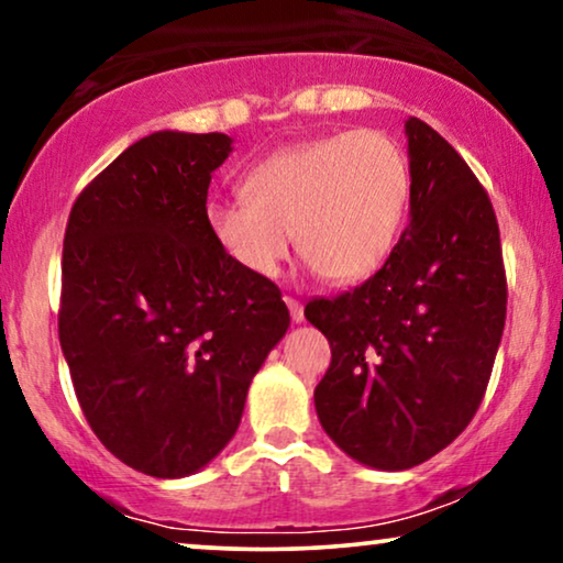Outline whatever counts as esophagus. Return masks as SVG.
<instances>
[{
    "instance_id": "esophagus-1",
    "label": "esophagus",
    "mask_w": 563,
    "mask_h": 563,
    "mask_svg": "<svg viewBox=\"0 0 563 563\" xmlns=\"http://www.w3.org/2000/svg\"><path fill=\"white\" fill-rule=\"evenodd\" d=\"M284 302H287V307H289L291 320H295V322H302L305 320V310H302V302H299V299L284 297Z\"/></svg>"
}]
</instances>
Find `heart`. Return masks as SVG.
I'll list each match as a JSON object with an SVG mask.
<instances>
[{"mask_svg":"<svg viewBox=\"0 0 563 563\" xmlns=\"http://www.w3.org/2000/svg\"><path fill=\"white\" fill-rule=\"evenodd\" d=\"M243 195L207 207L214 243L235 266L276 279L299 241L325 279L351 284L395 249L410 205V164L387 133L345 130L258 161Z\"/></svg>","mask_w":563,"mask_h":563,"instance_id":"heart-1","label":"heart"}]
</instances>
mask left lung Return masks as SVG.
I'll return each instance as SVG.
<instances>
[{
    "label": "left lung",
    "mask_w": 563,
    "mask_h": 563,
    "mask_svg": "<svg viewBox=\"0 0 563 563\" xmlns=\"http://www.w3.org/2000/svg\"><path fill=\"white\" fill-rule=\"evenodd\" d=\"M410 222L361 287L312 299L328 338L320 426L358 464L402 472L443 451L479 410L503 341L507 282L487 191L418 118L405 122Z\"/></svg>",
    "instance_id": "left-lung-1"
}]
</instances>
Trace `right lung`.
Instances as JSON below:
<instances>
[{"label": "right lung", "mask_w": 563, "mask_h": 563, "mask_svg": "<svg viewBox=\"0 0 563 563\" xmlns=\"http://www.w3.org/2000/svg\"><path fill=\"white\" fill-rule=\"evenodd\" d=\"M222 133L158 130L71 207L60 351L84 418L122 464L179 479L241 426L253 376L289 328L274 282L245 274L207 225Z\"/></svg>", "instance_id": "obj_1"}]
</instances>
